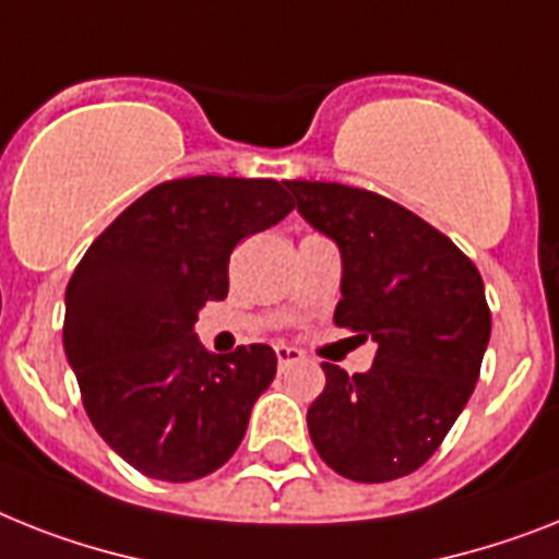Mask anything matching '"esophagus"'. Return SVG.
Returning <instances> with one entry per match:
<instances>
[{"instance_id": "obj_1", "label": "esophagus", "mask_w": 559, "mask_h": 559, "mask_svg": "<svg viewBox=\"0 0 559 559\" xmlns=\"http://www.w3.org/2000/svg\"><path fill=\"white\" fill-rule=\"evenodd\" d=\"M274 352H276V362H280V368H290L306 359V354L299 352V348H294V345H276Z\"/></svg>"}]
</instances>
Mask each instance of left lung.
<instances>
[{"instance_id":"left-lung-1","label":"left lung","mask_w":559,"mask_h":559,"mask_svg":"<svg viewBox=\"0 0 559 559\" xmlns=\"http://www.w3.org/2000/svg\"><path fill=\"white\" fill-rule=\"evenodd\" d=\"M311 228L334 239L343 283L334 322L377 343L373 366L322 362L308 408L313 449L357 483L417 472L477 385L491 336L483 276L445 234L408 207L336 182H285Z\"/></svg>"}]
</instances>
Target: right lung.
<instances>
[{
    "label": "right lung",
    "mask_w": 559,
    "mask_h": 559,
    "mask_svg": "<svg viewBox=\"0 0 559 559\" xmlns=\"http://www.w3.org/2000/svg\"><path fill=\"white\" fill-rule=\"evenodd\" d=\"M276 179L191 177L151 188L94 239L64 290L62 343L82 405L110 449L145 477L191 483L246 437L271 385V345L216 357L193 334L228 297L239 239L290 214Z\"/></svg>",
    "instance_id": "right-lung-1"
}]
</instances>
